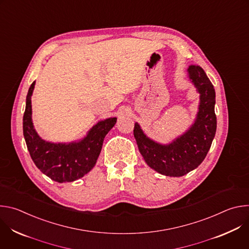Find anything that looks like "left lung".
<instances>
[{
	"mask_svg": "<svg viewBox=\"0 0 249 249\" xmlns=\"http://www.w3.org/2000/svg\"><path fill=\"white\" fill-rule=\"evenodd\" d=\"M189 78L200 93L199 111L195 123L169 145H160L149 139L138 123L134 137L147 164L166 176H183L198 167L206 158L217 129L215 89L204 70L198 65L188 68Z\"/></svg>",
	"mask_w": 249,
	"mask_h": 249,
	"instance_id": "obj_1",
	"label": "left lung"
}]
</instances>
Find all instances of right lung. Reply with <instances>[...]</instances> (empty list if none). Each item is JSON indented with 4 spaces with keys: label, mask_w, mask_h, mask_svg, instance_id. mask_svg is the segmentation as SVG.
<instances>
[{
    "label": "right lung",
    "mask_w": 249,
    "mask_h": 249,
    "mask_svg": "<svg viewBox=\"0 0 249 249\" xmlns=\"http://www.w3.org/2000/svg\"><path fill=\"white\" fill-rule=\"evenodd\" d=\"M35 82L28 89L23 114V136L29 155L38 169L52 180L60 183L77 180L94 166L104 137L115 125L117 118L98 122L78 143L53 144L45 142L35 132L31 118V94Z\"/></svg>",
    "instance_id": "add662e5"
}]
</instances>
